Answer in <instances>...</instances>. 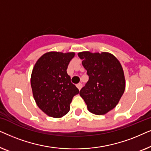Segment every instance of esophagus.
<instances>
[{
  "label": "esophagus",
  "mask_w": 151,
  "mask_h": 151,
  "mask_svg": "<svg viewBox=\"0 0 151 151\" xmlns=\"http://www.w3.org/2000/svg\"><path fill=\"white\" fill-rule=\"evenodd\" d=\"M76 86H77V88H78V89L80 90L82 87V84L81 83H79V84H78L77 85H76Z\"/></svg>",
  "instance_id": "34e87169"
}]
</instances>
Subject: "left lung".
<instances>
[{"label":"left lung","mask_w":151,"mask_h":151,"mask_svg":"<svg viewBox=\"0 0 151 151\" xmlns=\"http://www.w3.org/2000/svg\"><path fill=\"white\" fill-rule=\"evenodd\" d=\"M78 55L88 76V81L80 91V96L91 113L106 114L117 106L124 92L122 67L117 58L108 52L82 51Z\"/></svg>","instance_id":"1"}]
</instances>
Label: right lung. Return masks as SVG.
<instances>
[{
	"mask_svg": "<svg viewBox=\"0 0 151 151\" xmlns=\"http://www.w3.org/2000/svg\"><path fill=\"white\" fill-rule=\"evenodd\" d=\"M74 52L49 51L36 61L31 76L33 96L37 106L48 116L60 118L70 110L79 90L67 73Z\"/></svg>",
	"mask_w": 151,
	"mask_h": 151,
	"instance_id": "right-lung-1",
	"label": "right lung"
}]
</instances>
